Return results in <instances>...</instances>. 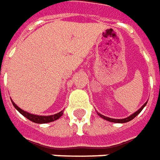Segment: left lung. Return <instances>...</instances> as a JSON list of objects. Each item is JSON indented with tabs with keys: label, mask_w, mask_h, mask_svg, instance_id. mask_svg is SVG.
I'll return each instance as SVG.
<instances>
[{
	"label": "left lung",
	"mask_w": 160,
	"mask_h": 160,
	"mask_svg": "<svg viewBox=\"0 0 160 160\" xmlns=\"http://www.w3.org/2000/svg\"><path fill=\"white\" fill-rule=\"evenodd\" d=\"M147 102H145V103L143 104L142 107L139 110H137L136 113H133V114H131V116L127 117V118H125V119H111V118H108V117H106V116H104V115H102L101 113H98V115H99V116H100V117H102V119H106V120H108V121H110V122H113V123H126V122H129V121H131V119H134L135 117L137 116L138 113H140L141 111H142V110L143 109V108L146 106Z\"/></svg>",
	"instance_id": "8db88e82"
}]
</instances>
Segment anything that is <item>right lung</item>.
Wrapping results in <instances>:
<instances>
[{"instance_id":"right-lung-1","label":"right lung","mask_w":160,"mask_h":160,"mask_svg":"<svg viewBox=\"0 0 160 160\" xmlns=\"http://www.w3.org/2000/svg\"><path fill=\"white\" fill-rule=\"evenodd\" d=\"M13 106L15 107V108L21 114H23V116L26 117L27 119H29L30 121L35 123H38V124H45V123H49V122H52L54 120H57L60 117L62 116V113H63V111H61L59 113H56V114H53V115H50V116H39V115H35V114H32V113H27L25 111H23V109H21L20 108H18L14 103L12 101Z\"/></svg>"}]
</instances>
